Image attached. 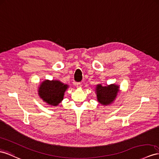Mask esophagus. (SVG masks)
Here are the masks:
<instances>
[{
  "label": "esophagus",
  "instance_id": "obj_1",
  "mask_svg": "<svg viewBox=\"0 0 159 159\" xmlns=\"http://www.w3.org/2000/svg\"><path fill=\"white\" fill-rule=\"evenodd\" d=\"M76 87H77V88H80L81 86H82V85H81V83H76Z\"/></svg>",
  "mask_w": 159,
  "mask_h": 159
}]
</instances>
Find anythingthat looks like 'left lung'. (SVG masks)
I'll list each match as a JSON object with an SVG mask.
<instances>
[{
    "label": "left lung",
    "mask_w": 159,
    "mask_h": 159,
    "mask_svg": "<svg viewBox=\"0 0 159 159\" xmlns=\"http://www.w3.org/2000/svg\"><path fill=\"white\" fill-rule=\"evenodd\" d=\"M120 92V86L116 84H107L106 86L98 84L95 87L97 101L105 106L111 104Z\"/></svg>",
    "instance_id": "8db88e82"
}]
</instances>
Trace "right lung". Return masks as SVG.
Wrapping results in <instances>:
<instances>
[{"mask_svg":"<svg viewBox=\"0 0 159 159\" xmlns=\"http://www.w3.org/2000/svg\"><path fill=\"white\" fill-rule=\"evenodd\" d=\"M68 87L58 80H45L39 84L38 92L45 103L56 107L64 99V93Z\"/></svg>","mask_w":159,"mask_h":159,"instance_id":"add662e5","label":"right lung"}]
</instances>
